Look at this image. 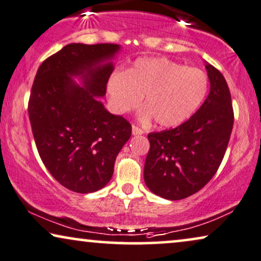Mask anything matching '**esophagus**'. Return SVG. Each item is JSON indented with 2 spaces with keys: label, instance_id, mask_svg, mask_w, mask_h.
<instances>
[{
  "label": "esophagus",
  "instance_id": "obj_1",
  "mask_svg": "<svg viewBox=\"0 0 261 261\" xmlns=\"http://www.w3.org/2000/svg\"><path fill=\"white\" fill-rule=\"evenodd\" d=\"M132 134H133V135H141V134H144V130L141 129V128L137 127V126H133V127H132Z\"/></svg>",
  "mask_w": 261,
  "mask_h": 261
}]
</instances>
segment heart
<instances>
[{
    "label": "heart",
    "mask_w": 261,
    "mask_h": 261,
    "mask_svg": "<svg viewBox=\"0 0 261 261\" xmlns=\"http://www.w3.org/2000/svg\"><path fill=\"white\" fill-rule=\"evenodd\" d=\"M208 77L204 70L189 68L164 57L139 59L124 73L108 81L113 109L118 114L134 110L144 96V121L154 118L162 128H174L191 118L204 103Z\"/></svg>",
    "instance_id": "heart-1"
}]
</instances>
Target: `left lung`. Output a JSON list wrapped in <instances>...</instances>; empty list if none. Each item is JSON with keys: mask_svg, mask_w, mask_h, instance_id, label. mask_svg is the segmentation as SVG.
I'll use <instances>...</instances> for the list:
<instances>
[{"mask_svg": "<svg viewBox=\"0 0 261 261\" xmlns=\"http://www.w3.org/2000/svg\"><path fill=\"white\" fill-rule=\"evenodd\" d=\"M210 93L187 122L174 129L153 132L144 168V180L155 195L168 200L188 198L204 187L221 165L228 147L234 111L222 73L205 62Z\"/></svg>", "mask_w": 261, "mask_h": 261, "instance_id": "1", "label": "left lung"}]
</instances>
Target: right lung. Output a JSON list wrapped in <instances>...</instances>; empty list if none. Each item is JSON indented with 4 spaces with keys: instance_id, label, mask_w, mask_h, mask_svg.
Listing matches in <instances>:
<instances>
[{
    "instance_id": "right-lung-1",
    "label": "right lung",
    "mask_w": 261,
    "mask_h": 261,
    "mask_svg": "<svg viewBox=\"0 0 261 261\" xmlns=\"http://www.w3.org/2000/svg\"><path fill=\"white\" fill-rule=\"evenodd\" d=\"M120 50L118 44L72 43L48 57L36 74L29 100L33 138L45 168L69 191L106 187L130 138L129 122L99 101Z\"/></svg>"
}]
</instances>
